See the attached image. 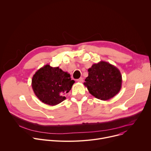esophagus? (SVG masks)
I'll use <instances>...</instances> for the list:
<instances>
[{"label": "esophagus", "instance_id": "1", "mask_svg": "<svg viewBox=\"0 0 151 151\" xmlns=\"http://www.w3.org/2000/svg\"><path fill=\"white\" fill-rule=\"evenodd\" d=\"M77 81H78V82H81H81H82L83 81V79L82 78H80L79 79H78L77 80Z\"/></svg>", "mask_w": 151, "mask_h": 151}]
</instances>
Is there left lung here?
Instances as JSON below:
<instances>
[{
	"label": "left lung",
	"mask_w": 151,
	"mask_h": 151,
	"mask_svg": "<svg viewBox=\"0 0 151 151\" xmlns=\"http://www.w3.org/2000/svg\"><path fill=\"white\" fill-rule=\"evenodd\" d=\"M83 85L96 98L107 100L121 90L122 75L119 70L108 62L101 61L89 68Z\"/></svg>",
	"instance_id": "1"
}]
</instances>
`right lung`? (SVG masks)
<instances>
[{
    "mask_svg": "<svg viewBox=\"0 0 151 151\" xmlns=\"http://www.w3.org/2000/svg\"><path fill=\"white\" fill-rule=\"evenodd\" d=\"M74 83L69 73L50 64L37 70L32 80V88L36 97L50 106L57 105L65 100L66 94L69 92Z\"/></svg>",
    "mask_w": 151,
    "mask_h": 151,
    "instance_id": "obj_1",
    "label": "right lung"
}]
</instances>
